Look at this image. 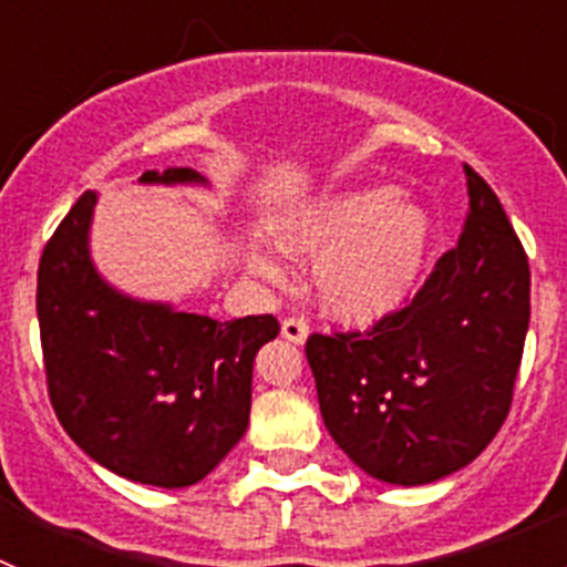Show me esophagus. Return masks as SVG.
Returning <instances> with one entry per match:
<instances>
[{
  "label": "esophagus",
  "instance_id": "1",
  "mask_svg": "<svg viewBox=\"0 0 567 567\" xmlns=\"http://www.w3.org/2000/svg\"><path fill=\"white\" fill-rule=\"evenodd\" d=\"M280 334L292 343H303L309 338V323L303 318H287L280 323Z\"/></svg>",
  "mask_w": 567,
  "mask_h": 567
}]
</instances>
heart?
I'll return each mask as SVG.
<instances>
[{"label": "heart", "mask_w": 567, "mask_h": 567, "mask_svg": "<svg viewBox=\"0 0 567 567\" xmlns=\"http://www.w3.org/2000/svg\"><path fill=\"white\" fill-rule=\"evenodd\" d=\"M269 233L280 252L315 255V298L346 323H378L405 307L432 249L429 213L385 184L284 207L272 215ZM247 260L264 280L284 275L267 249L252 247Z\"/></svg>", "instance_id": "1"}]
</instances>
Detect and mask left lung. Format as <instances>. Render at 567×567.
<instances>
[{"label": "left lung", "instance_id": "8db88e82", "mask_svg": "<svg viewBox=\"0 0 567 567\" xmlns=\"http://www.w3.org/2000/svg\"><path fill=\"white\" fill-rule=\"evenodd\" d=\"M468 218L412 303L369 332L309 334L323 423L392 485L443 480L497 437L530 320V269L494 189L465 164Z\"/></svg>", "mask_w": 567, "mask_h": 567}]
</instances>
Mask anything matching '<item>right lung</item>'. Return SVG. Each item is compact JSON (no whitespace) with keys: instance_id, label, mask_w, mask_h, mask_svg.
Returning a JSON list of instances; mask_svg holds the SVG:
<instances>
[{"instance_id":"add662e5","label":"right lung","mask_w":567,"mask_h":567,"mask_svg":"<svg viewBox=\"0 0 567 567\" xmlns=\"http://www.w3.org/2000/svg\"><path fill=\"white\" fill-rule=\"evenodd\" d=\"M189 167L138 184H204ZM96 193L73 204L39 260L37 315L53 412L87 457L133 483L187 488L249 425L252 363L272 315L218 323L118 292L90 258Z\"/></svg>"}]
</instances>
